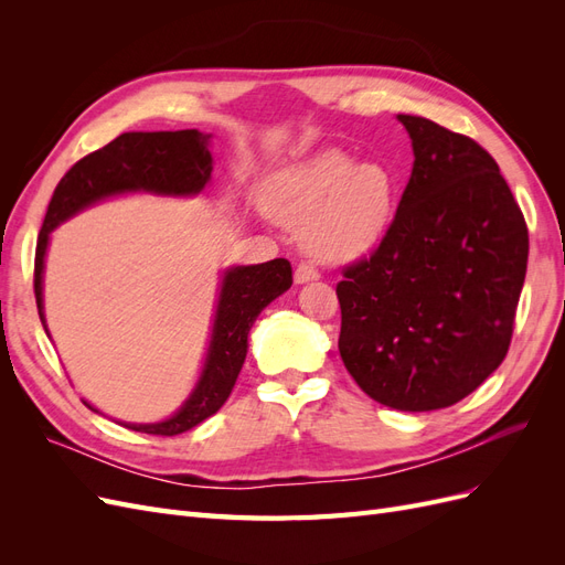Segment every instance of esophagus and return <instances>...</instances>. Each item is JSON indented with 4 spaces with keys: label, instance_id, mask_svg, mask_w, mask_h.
<instances>
[{
    "label": "esophagus",
    "instance_id": "34e87169",
    "mask_svg": "<svg viewBox=\"0 0 565 565\" xmlns=\"http://www.w3.org/2000/svg\"><path fill=\"white\" fill-rule=\"evenodd\" d=\"M320 273L316 266L311 264H299L297 270H295V282L297 285H303V282H311V280H318Z\"/></svg>",
    "mask_w": 565,
    "mask_h": 565
}]
</instances>
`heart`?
<instances>
[{
	"instance_id": "heart-1",
	"label": "heart",
	"mask_w": 565,
	"mask_h": 565,
	"mask_svg": "<svg viewBox=\"0 0 565 565\" xmlns=\"http://www.w3.org/2000/svg\"><path fill=\"white\" fill-rule=\"evenodd\" d=\"M264 210L282 226L301 228V243L328 264L372 252L396 207V177L380 162L355 164L349 152L324 148L273 174Z\"/></svg>"
}]
</instances>
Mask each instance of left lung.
<instances>
[{"label": "left lung", "mask_w": 565, "mask_h": 565, "mask_svg": "<svg viewBox=\"0 0 565 565\" xmlns=\"http://www.w3.org/2000/svg\"><path fill=\"white\" fill-rule=\"evenodd\" d=\"M413 174L382 243L344 268L339 353L382 405H455L500 367L527 266V226L498 162L465 134L398 115Z\"/></svg>", "instance_id": "1"}]
</instances>
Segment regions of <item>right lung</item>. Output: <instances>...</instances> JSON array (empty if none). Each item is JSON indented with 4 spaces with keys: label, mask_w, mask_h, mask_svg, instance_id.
<instances>
[{
    "label": "right lung",
    "mask_w": 565,
    "mask_h": 565,
    "mask_svg": "<svg viewBox=\"0 0 565 565\" xmlns=\"http://www.w3.org/2000/svg\"><path fill=\"white\" fill-rule=\"evenodd\" d=\"M210 139V134L198 129L131 131L117 136L108 146L89 152L67 169L51 195L35 249V299L42 324V270L49 233L65 218L108 195L129 191H150L160 195L200 193L212 177ZM289 287H292V266L287 259L226 270L207 361H204V370L191 398L174 417L158 424H125L127 429L152 436H177L212 417L231 396L237 374L243 370L247 334L256 316Z\"/></svg>",
    "instance_id": "1"
}]
</instances>
